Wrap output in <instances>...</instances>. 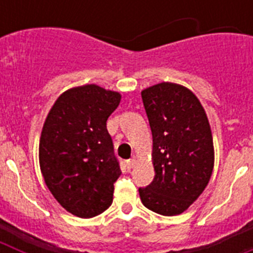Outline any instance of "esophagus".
Instances as JSON below:
<instances>
[{
    "label": "esophagus",
    "instance_id": "1",
    "mask_svg": "<svg viewBox=\"0 0 253 253\" xmlns=\"http://www.w3.org/2000/svg\"><path fill=\"white\" fill-rule=\"evenodd\" d=\"M135 163H137V160H135V158H130V160H128L126 161V167H128L129 169H133L134 166H135Z\"/></svg>",
    "mask_w": 253,
    "mask_h": 253
}]
</instances>
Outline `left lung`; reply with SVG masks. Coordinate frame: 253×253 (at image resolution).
Wrapping results in <instances>:
<instances>
[{
  "mask_svg": "<svg viewBox=\"0 0 253 253\" xmlns=\"http://www.w3.org/2000/svg\"><path fill=\"white\" fill-rule=\"evenodd\" d=\"M153 147L154 178L139 189L143 205L172 216L202 195L214 169L213 135L202 102L187 87L161 82L142 91Z\"/></svg>",
  "mask_w": 253,
  "mask_h": 253,
  "instance_id": "left-lung-1",
  "label": "left lung"
}]
</instances>
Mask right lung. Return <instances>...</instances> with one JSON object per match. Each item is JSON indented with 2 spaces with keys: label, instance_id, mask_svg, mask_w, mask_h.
Returning <instances> with one entry per match:
<instances>
[{
  "label": "right lung",
  "instance_id": "obj_1",
  "mask_svg": "<svg viewBox=\"0 0 253 253\" xmlns=\"http://www.w3.org/2000/svg\"><path fill=\"white\" fill-rule=\"evenodd\" d=\"M122 95L97 84L64 91L44 122L39 165L62 208L80 218L99 215L113 203L120 171L106 120Z\"/></svg>",
  "mask_w": 253,
  "mask_h": 253
}]
</instances>
